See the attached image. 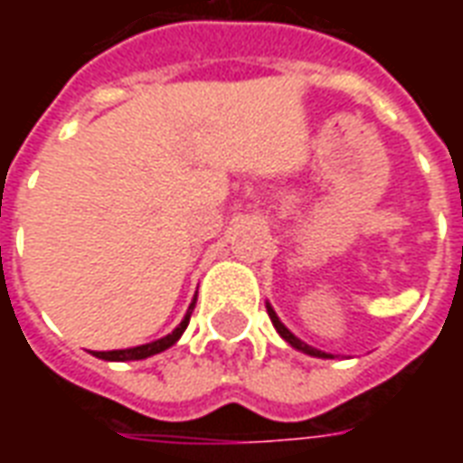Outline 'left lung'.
Segmentation results:
<instances>
[{
    "mask_svg": "<svg viewBox=\"0 0 463 463\" xmlns=\"http://www.w3.org/2000/svg\"><path fill=\"white\" fill-rule=\"evenodd\" d=\"M268 315H270V320H272V325H275V330L280 332L282 340L290 342L295 349H300V352H305V354H312V357H325V359L332 357V354H327V352H320V349H315V347H310V345H305L302 340H298V337H295V335H292V332L288 330V327H285L280 320H278V315H275V310H272L270 305H268Z\"/></svg>",
    "mask_w": 463,
    "mask_h": 463,
    "instance_id": "1",
    "label": "left lung"
}]
</instances>
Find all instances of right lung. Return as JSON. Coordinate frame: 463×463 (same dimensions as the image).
<instances>
[{"label": "right lung", "instance_id": "obj_1", "mask_svg": "<svg viewBox=\"0 0 463 463\" xmlns=\"http://www.w3.org/2000/svg\"><path fill=\"white\" fill-rule=\"evenodd\" d=\"M193 307H195V300H193V305L188 307V312H185V317H183L181 325H178V327H175L171 335H165L163 340H156V342H151V345H141V347L111 349V352H96V357L109 359V362H128V359H146V357H151V354H158V352H163V349H168L171 345H175V342H178V337L183 335V330H185V327H188V322H191Z\"/></svg>", "mask_w": 463, "mask_h": 463}]
</instances>
